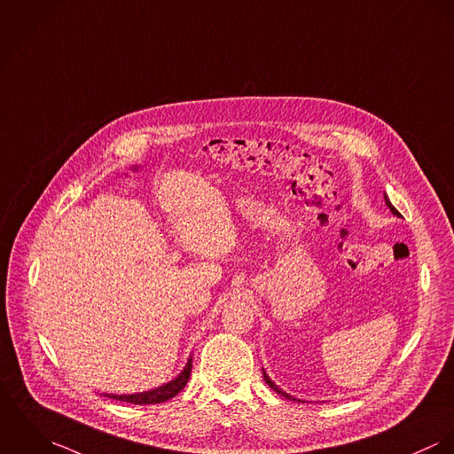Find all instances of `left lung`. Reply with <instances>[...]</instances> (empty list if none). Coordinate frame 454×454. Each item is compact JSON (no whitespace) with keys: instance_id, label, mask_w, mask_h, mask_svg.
Instances as JSON below:
<instances>
[{"instance_id":"left-lung-1","label":"left lung","mask_w":454,"mask_h":454,"mask_svg":"<svg viewBox=\"0 0 454 454\" xmlns=\"http://www.w3.org/2000/svg\"><path fill=\"white\" fill-rule=\"evenodd\" d=\"M385 203H387V207L392 210V214L394 215H397V217H401V212L390 203V200H388V197H387V193H385ZM262 376H264V381H266V385L271 388V390H275L278 395H282V397H286V399H289V401H298V403H304V401H300V399H296V397H293V395H289V394H286L282 388H278L271 380H270V376L264 372V369H262Z\"/></svg>"}]
</instances>
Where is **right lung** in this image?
Returning a JSON list of instances; mask_svg holds the SVG:
<instances>
[{"instance_id":"1","label":"right lung","mask_w":454,"mask_h":454,"mask_svg":"<svg viewBox=\"0 0 454 454\" xmlns=\"http://www.w3.org/2000/svg\"><path fill=\"white\" fill-rule=\"evenodd\" d=\"M192 364H193V360L190 356L186 365H184V369L181 371V374L177 378H174L172 381H168V383H165V385H161V387H158L154 390H150V392H141V394H132V395L106 394V397L114 399V401H121V403H139V405H143V403H165V401L176 397L186 387V383H188V380L192 376Z\"/></svg>"}]
</instances>
